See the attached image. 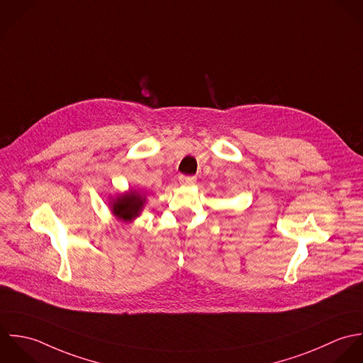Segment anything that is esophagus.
<instances>
[{
	"label": "esophagus",
	"mask_w": 363,
	"mask_h": 363,
	"mask_svg": "<svg viewBox=\"0 0 363 363\" xmlns=\"http://www.w3.org/2000/svg\"><path fill=\"white\" fill-rule=\"evenodd\" d=\"M196 182V178L192 175H181L179 177V184L181 185H194Z\"/></svg>",
	"instance_id": "obj_1"
}]
</instances>
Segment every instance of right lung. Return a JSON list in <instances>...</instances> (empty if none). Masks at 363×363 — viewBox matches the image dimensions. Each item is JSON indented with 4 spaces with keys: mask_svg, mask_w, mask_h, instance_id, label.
<instances>
[{
    "mask_svg": "<svg viewBox=\"0 0 363 363\" xmlns=\"http://www.w3.org/2000/svg\"><path fill=\"white\" fill-rule=\"evenodd\" d=\"M145 205V199L136 194L130 192L128 195L119 196L113 203V213L122 220H130L139 216L142 208Z\"/></svg>",
    "mask_w": 363,
    "mask_h": 363,
    "instance_id": "1",
    "label": "right lung"
}]
</instances>
